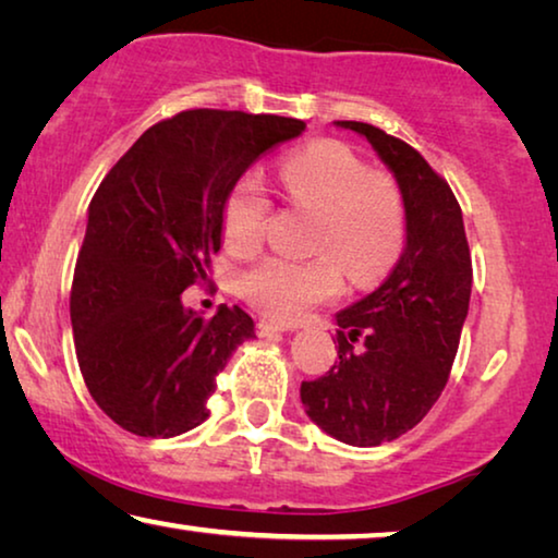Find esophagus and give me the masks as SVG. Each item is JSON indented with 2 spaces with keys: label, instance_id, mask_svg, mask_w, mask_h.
I'll return each mask as SVG.
<instances>
[{
  "label": "esophagus",
  "instance_id": "obj_1",
  "mask_svg": "<svg viewBox=\"0 0 558 558\" xmlns=\"http://www.w3.org/2000/svg\"><path fill=\"white\" fill-rule=\"evenodd\" d=\"M255 330H257V336H260V338H272V336H278V332H286V330H290V328H288V326H280V323L257 320V323H255Z\"/></svg>",
  "mask_w": 558,
  "mask_h": 558
}]
</instances>
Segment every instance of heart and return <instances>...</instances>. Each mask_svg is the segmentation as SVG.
I'll return each mask as SVG.
<instances>
[{
  "label": "heart",
  "mask_w": 558,
  "mask_h": 558,
  "mask_svg": "<svg viewBox=\"0 0 558 558\" xmlns=\"http://www.w3.org/2000/svg\"><path fill=\"white\" fill-rule=\"evenodd\" d=\"M288 203L315 213L307 260L272 255L240 278V293L255 311L295 320L343 290L345 270L355 286L384 280L409 243V205L403 187L386 170L336 140L305 145L278 165ZM270 197L255 174L232 182L220 207L222 243L235 255L263 245Z\"/></svg>",
  "instance_id": "obj_1"
}]
</instances>
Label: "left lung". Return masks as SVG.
I'll use <instances>...</instances> for the list:
<instances>
[{"mask_svg": "<svg viewBox=\"0 0 558 558\" xmlns=\"http://www.w3.org/2000/svg\"><path fill=\"white\" fill-rule=\"evenodd\" d=\"M363 135L409 205V243L384 286L338 313V361L303 380L313 423L351 446H380L421 423L451 376L471 298V251L461 205L418 149L368 122Z\"/></svg>", "mask_w": 558, "mask_h": 558, "instance_id": "8db88e82", "label": "left lung"}]
</instances>
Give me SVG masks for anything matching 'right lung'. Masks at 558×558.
Masks as SVG:
<instances>
[{
	"label": "right lung",
	"mask_w": 558,
	"mask_h": 558,
	"mask_svg": "<svg viewBox=\"0 0 558 558\" xmlns=\"http://www.w3.org/2000/svg\"><path fill=\"white\" fill-rule=\"evenodd\" d=\"M305 122L240 110H185L153 124L99 182L70 293L89 396L120 428L172 438L203 423L215 378L255 338L253 318L182 305L220 251L226 193Z\"/></svg>",
	"instance_id": "1"
}]
</instances>
